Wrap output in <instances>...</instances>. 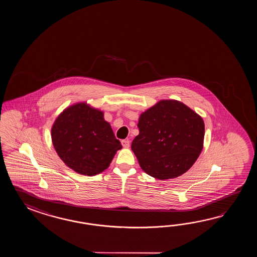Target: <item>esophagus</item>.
I'll return each mask as SVG.
<instances>
[{
    "label": "esophagus",
    "mask_w": 257,
    "mask_h": 257,
    "mask_svg": "<svg viewBox=\"0 0 257 257\" xmlns=\"http://www.w3.org/2000/svg\"><path fill=\"white\" fill-rule=\"evenodd\" d=\"M121 144L124 148H128L130 147V141L128 140H123V141H121Z\"/></svg>",
    "instance_id": "1"
}]
</instances>
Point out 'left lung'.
Segmentation results:
<instances>
[{
  "label": "left lung",
  "instance_id": "obj_1",
  "mask_svg": "<svg viewBox=\"0 0 257 257\" xmlns=\"http://www.w3.org/2000/svg\"><path fill=\"white\" fill-rule=\"evenodd\" d=\"M131 144L142 169L156 179L185 174L202 152V117L177 100H161L140 115Z\"/></svg>",
  "mask_w": 257,
  "mask_h": 257
}]
</instances>
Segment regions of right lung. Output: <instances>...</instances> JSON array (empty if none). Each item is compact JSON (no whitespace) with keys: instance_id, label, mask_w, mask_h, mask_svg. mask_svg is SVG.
Here are the masks:
<instances>
[{"instance_id":"add662e5","label":"right lung","mask_w":257,"mask_h":257,"mask_svg":"<svg viewBox=\"0 0 257 257\" xmlns=\"http://www.w3.org/2000/svg\"><path fill=\"white\" fill-rule=\"evenodd\" d=\"M51 140L63 163L80 175H98L122 148L104 112L87 103L68 106L51 127Z\"/></svg>"}]
</instances>
